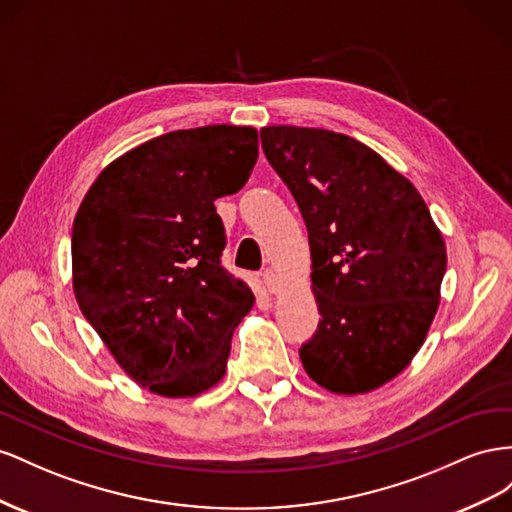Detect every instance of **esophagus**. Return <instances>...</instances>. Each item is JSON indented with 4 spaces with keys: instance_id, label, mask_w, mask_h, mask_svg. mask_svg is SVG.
Segmentation results:
<instances>
[{
    "instance_id": "1",
    "label": "esophagus",
    "mask_w": 512,
    "mask_h": 512,
    "mask_svg": "<svg viewBox=\"0 0 512 512\" xmlns=\"http://www.w3.org/2000/svg\"><path fill=\"white\" fill-rule=\"evenodd\" d=\"M261 285H264L270 294H276L279 291V276H276L272 270H264V274H261Z\"/></svg>"
}]
</instances>
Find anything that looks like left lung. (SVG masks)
Instances as JSON below:
<instances>
[{
	"mask_svg": "<svg viewBox=\"0 0 512 512\" xmlns=\"http://www.w3.org/2000/svg\"><path fill=\"white\" fill-rule=\"evenodd\" d=\"M261 148L309 231L319 324L304 371L337 394L397 377L440 304L446 244L414 184L367 145L324 128L266 126Z\"/></svg>",
	"mask_w": 512,
	"mask_h": 512,
	"instance_id": "left-lung-1",
	"label": "left lung"
}]
</instances>
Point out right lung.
Listing matches in <instances>:
<instances>
[{"label":"right lung","mask_w":512,"mask_h":512,"mask_svg":"<svg viewBox=\"0 0 512 512\" xmlns=\"http://www.w3.org/2000/svg\"><path fill=\"white\" fill-rule=\"evenodd\" d=\"M257 130L203 126L137 145L102 171L72 225V287L115 362L160 397H195L225 375L253 309L221 266L218 197L257 163Z\"/></svg>","instance_id":"obj_1"}]
</instances>
